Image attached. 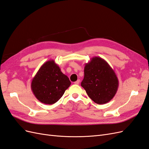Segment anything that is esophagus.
Listing matches in <instances>:
<instances>
[{
  "mask_svg": "<svg viewBox=\"0 0 149 149\" xmlns=\"http://www.w3.org/2000/svg\"><path fill=\"white\" fill-rule=\"evenodd\" d=\"M79 82H80V80H79V79H78V80L76 81H75L74 83L75 84H79Z\"/></svg>",
  "mask_w": 149,
  "mask_h": 149,
  "instance_id": "1",
  "label": "esophagus"
}]
</instances>
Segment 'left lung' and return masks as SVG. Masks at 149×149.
Instances as JSON below:
<instances>
[{
  "label": "left lung",
  "mask_w": 149,
  "mask_h": 149,
  "mask_svg": "<svg viewBox=\"0 0 149 149\" xmlns=\"http://www.w3.org/2000/svg\"><path fill=\"white\" fill-rule=\"evenodd\" d=\"M81 86L88 96L98 104H104L114 97L119 81L114 70L101 57L94 56L84 66Z\"/></svg>",
  "instance_id": "left-lung-1"
}]
</instances>
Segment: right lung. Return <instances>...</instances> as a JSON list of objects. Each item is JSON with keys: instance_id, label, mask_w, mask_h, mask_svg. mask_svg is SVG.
<instances>
[{"instance_id": "right-lung-1", "label": "right lung", "mask_w": 149, "mask_h": 149, "mask_svg": "<svg viewBox=\"0 0 149 149\" xmlns=\"http://www.w3.org/2000/svg\"><path fill=\"white\" fill-rule=\"evenodd\" d=\"M68 77L62 73L54 60L46 61L31 80V89L35 96L45 104L56 102L69 88Z\"/></svg>"}]
</instances>
